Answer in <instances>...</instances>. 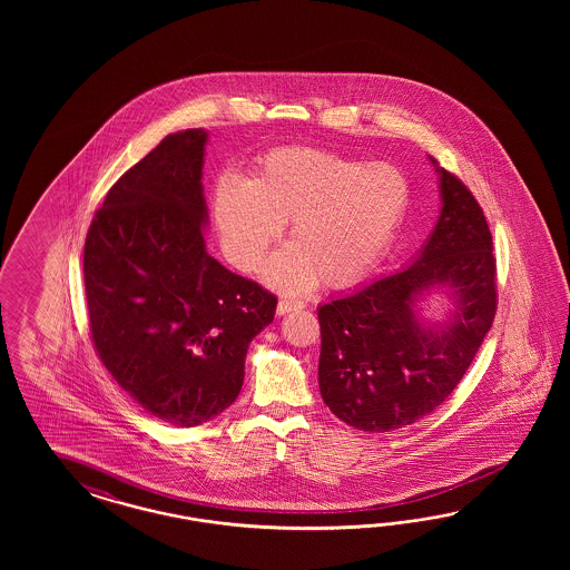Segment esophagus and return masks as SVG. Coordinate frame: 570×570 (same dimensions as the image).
I'll return each mask as SVG.
<instances>
[{
    "instance_id": "esophagus-1",
    "label": "esophagus",
    "mask_w": 570,
    "mask_h": 570,
    "mask_svg": "<svg viewBox=\"0 0 570 570\" xmlns=\"http://www.w3.org/2000/svg\"><path fill=\"white\" fill-rule=\"evenodd\" d=\"M305 303L303 301H294V298H279L277 303V315H286L291 311L303 309Z\"/></svg>"
}]
</instances>
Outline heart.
Wrapping results in <instances>:
<instances>
[{"instance_id":"b5f03b06","label":"heart","mask_w":570,"mask_h":570,"mask_svg":"<svg viewBox=\"0 0 570 570\" xmlns=\"http://www.w3.org/2000/svg\"><path fill=\"white\" fill-rule=\"evenodd\" d=\"M412 205L407 175L389 163H365L315 148L263 156L246 184L224 179L213 196V224L225 255L242 272H259L282 224L291 240L265 279L303 293L322 277L346 286L379 265Z\"/></svg>"}]
</instances>
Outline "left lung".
<instances>
[{
  "label": "left lung",
  "instance_id": "8db88e82",
  "mask_svg": "<svg viewBox=\"0 0 570 570\" xmlns=\"http://www.w3.org/2000/svg\"><path fill=\"white\" fill-rule=\"evenodd\" d=\"M441 210L414 259L320 305V393L348 426L389 432L431 414L466 374L491 328L493 240L472 191L439 167ZM445 295L436 321L425 305Z\"/></svg>",
  "mask_w": 570,
  "mask_h": 570
}]
</instances>
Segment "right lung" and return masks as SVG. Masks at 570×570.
I'll list each match as a JSON object with an SVG mask.
<instances>
[{
	"label": "right lung",
	"mask_w": 570,
	"mask_h": 570,
	"mask_svg": "<svg viewBox=\"0 0 570 570\" xmlns=\"http://www.w3.org/2000/svg\"><path fill=\"white\" fill-rule=\"evenodd\" d=\"M205 129L163 139L108 190L83 250L89 328L146 414L198 426L240 393L250 341L277 298L207 253Z\"/></svg>",
	"instance_id": "right-lung-1"
}]
</instances>
